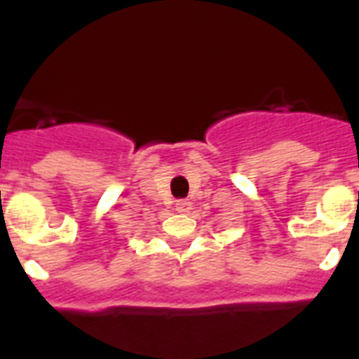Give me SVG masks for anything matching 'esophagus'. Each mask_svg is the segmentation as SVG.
Here are the masks:
<instances>
[{"label": "esophagus", "instance_id": "obj_1", "mask_svg": "<svg viewBox=\"0 0 359 359\" xmlns=\"http://www.w3.org/2000/svg\"><path fill=\"white\" fill-rule=\"evenodd\" d=\"M192 209V203L189 200H177L176 201V210L177 212H189Z\"/></svg>", "mask_w": 359, "mask_h": 359}]
</instances>
